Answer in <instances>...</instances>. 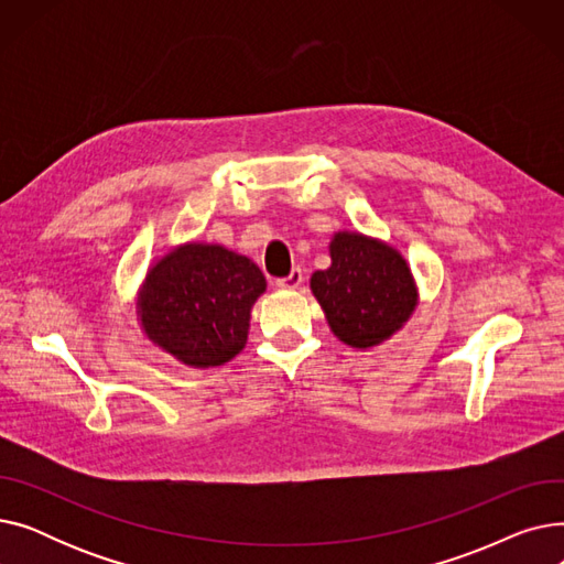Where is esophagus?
I'll list each match as a JSON object with an SVG mask.
<instances>
[{
	"label": "esophagus",
	"mask_w": 564,
	"mask_h": 564,
	"mask_svg": "<svg viewBox=\"0 0 564 564\" xmlns=\"http://www.w3.org/2000/svg\"><path fill=\"white\" fill-rule=\"evenodd\" d=\"M302 281H304V274H302V270H292L288 276H283V279H276V288H283V290H294V288H300V285H302Z\"/></svg>",
	"instance_id": "obj_1"
}]
</instances>
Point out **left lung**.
Returning a JSON list of instances; mask_svg holds the SVG:
<instances>
[{
	"mask_svg": "<svg viewBox=\"0 0 564 564\" xmlns=\"http://www.w3.org/2000/svg\"><path fill=\"white\" fill-rule=\"evenodd\" d=\"M332 267L311 276V290L332 332L349 347L391 338L416 308V285L406 260L361 232H336Z\"/></svg>",
	"mask_w": 564,
	"mask_h": 564,
	"instance_id": "8db88e82",
	"label": "left lung"
}]
</instances>
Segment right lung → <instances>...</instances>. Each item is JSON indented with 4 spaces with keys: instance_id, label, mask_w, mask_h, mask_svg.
Returning a JSON list of instances; mask_svg holds the SVG:
<instances>
[{
    "instance_id": "add662e5",
    "label": "right lung",
    "mask_w": 564,
    "mask_h": 564,
    "mask_svg": "<svg viewBox=\"0 0 564 564\" xmlns=\"http://www.w3.org/2000/svg\"><path fill=\"white\" fill-rule=\"evenodd\" d=\"M267 283L258 264L219 245H185L148 272L139 294L145 336L192 368H215L247 345L251 306Z\"/></svg>"
}]
</instances>
